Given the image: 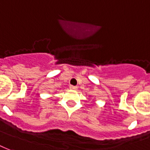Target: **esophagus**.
I'll list each match as a JSON object with an SVG mask.
<instances>
[{
    "mask_svg": "<svg viewBox=\"0 0 150 150\" xmlns=\"http://www.w3.org/2000/svg\"><path fill=\"white\" fill-rule=\"evenodd\" d=\"M69 88H70V89H76V88H77V87H76V86H69Z\"/></svg>",
    "mask_w": 150,
    "mask_h": 150,
    "instance_id": "obj_1",
    "label": "esophagus"
}]
</instances>
